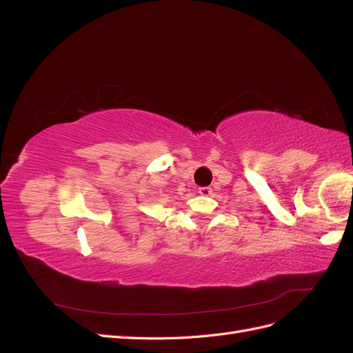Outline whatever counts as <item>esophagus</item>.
I'll use <instances>...</instances> for the list:
<instances>
[{
    "instance_id": "obj_1",
    "label": "esophagus",
    "mask_w": 353,
    "mask_h": 353,
    "mask_svg": "<svg viewBox=\"0 0 353 353\" xmlns=\"http://www.w3.org/2000/svg\"><path fill=\"white\" fill-rule=\"evenodd\" d=\"M199 193L201 196H210L212 194V188L210 187H200L199 188Z\"/></svg>"
}]
</instances>
